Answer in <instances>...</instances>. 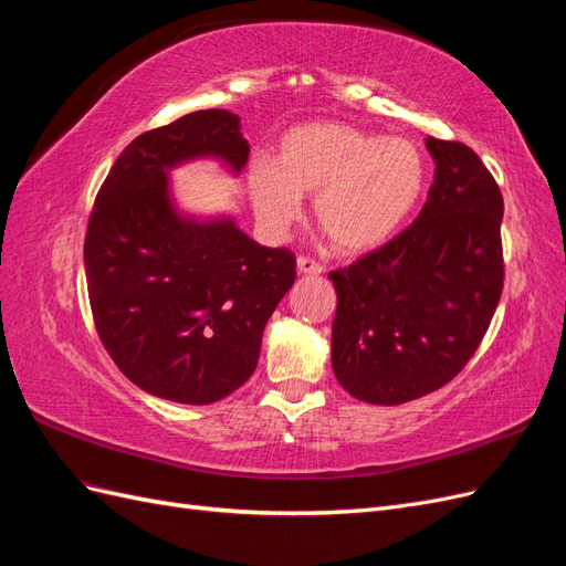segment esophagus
<instances>
[{
    "mask_svg": "<svg viewBox=\"0 0 566 566\" xmlns=\"http://www.w3.org/2000/svg\"><path fill=\"white\" fill-rule=\"evenodd\" d=\"M297 271L304 273V276H318V273L323 271V264L316 262V260H312V256L300 254V256H297Z\"/></svg>",
    "mask_w": 566,
    "mask_h": 566,
    "instance_id": "34e87169",
    "label": "esophagus"
}]
</instances>
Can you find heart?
<instances>
[{"label": "heart", "instance_id": "obj_1", "mask_svg": "<svg viewBox=\"0 0 566 566\" xmlns=\"http://www.w3.org/2000/svg\"><path fill=\"white\" fill-rule=\"evenodd\" d=\"M424 181L416 144L345 123L287 129L276 158H256L245 172L256 221L271 238H283L302 217V196H314L318 227L345 254L385 245L418 208Z\"/></svg>", "mask_w": 566, "mask_h": 566}]
</instances>
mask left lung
Listing matches in <instances>:
<instances>
[{
	"label": "left lung",
	"instance_id": "obj_1",
	"mask_svg": "<svg viewBox=\"0 0 566 566\" xmlns=\"http://www.w3.org/2000/svg\"><path fill=\"white\" fill-rule=\"evenodd\" d=\"M434 184L418 219L328 276L333 370L354 399L399 406L465 368L503 293V196L476 153L427 136Z\"/></svg>",
	"mask_w": 566,
	"mask_h": 566
}]
</instances>
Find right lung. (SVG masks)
I'll return each instance as SVG.
<instances>
[{"label":"right lung","mask_w":566,"mask_h":566,"mask_svg":"<svg viewBox=\"0 0 566 566\" xmlns=\"http://www.w3.org/2000/svg\"><path fill=\"white\" fill-rule=\"evenodd\" d=\"M248 156L238 115L198 111L136 136L98 188L84 238L96 333L153 397L205 406L248 382L295 283L293 252L254 243L227 217H184L169 198L179 163L217 158L241 172Z\"/></svg>","instance_id":"add662e5"}]
</instances>
